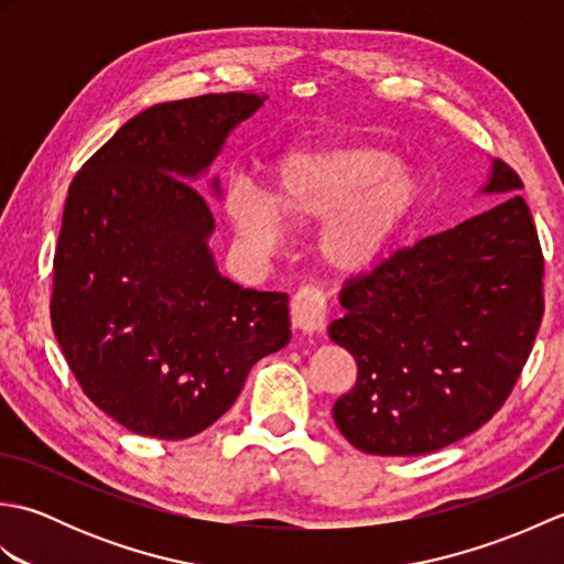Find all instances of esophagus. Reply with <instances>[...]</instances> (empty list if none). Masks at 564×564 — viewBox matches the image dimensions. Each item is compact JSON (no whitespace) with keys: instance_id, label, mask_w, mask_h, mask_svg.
<instances>
[{"instance_id":"1","label":"esophagus","mask_w":564,"mask_h":564,"mask_svg":"<svg viewBox=\"0 0 564 564\" xmlns=\"http://www.w3.org/2000/svg\"><path fill=\"white\" fill-rule=\"evenodd\" d=\"M291 325L301 334H317L327 325L325 295L315 289H303L291 301Z\"/></svg>"}]
</instances>
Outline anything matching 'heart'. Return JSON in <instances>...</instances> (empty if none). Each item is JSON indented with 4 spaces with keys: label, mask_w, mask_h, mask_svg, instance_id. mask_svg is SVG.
Instances as JSON below:
<instances>
[{
    "label": "heart",
    "mask_w": 564,
    "mask_h": 564,
    "mask_svg": "<svg viewBox=\"0 0 564 564\" xmlns=\"http://www.w3.org/2000/svg\"><path fill=\"white\" fill-rule=\"evenodd\" d=\"M419 198V178L394 164L392 152L341 142L285 154L273 166L271 196L237 186L225 196V213L235 235L259 254L279 247L285 225H319V267L334 279H358L386 259Z\"/></svg>",
    "instance_id": "b5f03b06"
}]
</instances>
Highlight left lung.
<instances>
[{"mask_svg":"<svg viewBox=\"0 0 564 564\" xmlns=\"http://www.w3.org/2000/svg\"><path fill=\"white\" fill-rule=\"evenodd\" d=\"M509 164L489 162L480 196L499 203L402 249L341 291L334 344L358 378L334 402L344 438L373 455H424L499 410L543 319V254Z\"/></svg>","mask_w":564,"mask_h":564,"instance_id":"1","label":"left lung"}]
</instances>
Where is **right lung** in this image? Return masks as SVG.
Segmentation results:
<instances>
[{
	"label": "right lung",
	"mask_w": 564,
	"mask_h": 564,
	"mask_svg": "<svg viewBox=\"0 0 564 564\" xmlns=\"http://www.w3.org/2000/svg\"><path fill=\"white\" fill-rule=\"evenodd\" d=\"M263 94L154 104L69 186L53 261V332L87 398L142 436L200 434L259 358L291 341L289 295L218 271L198 178ZM220 200V178H208Z\"/></svg>",
	"instance_id": "right-lung-1"
}]
</instances>
